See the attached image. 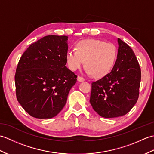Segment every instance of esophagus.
<instances>
[{"mask_svg": "<svg viewBox=\"0 0 154 154\" xmlns=\"http://www.w3.org/2000/svg\"><path fill=\"white\" fill-rule=\"evenodd\" d=\"M77 80L81 82V81H83L85 80V78H83V77L79 76V77H78V78H77Z\"/></svg>", "mask_w": 154, "mask_h": 154, "instance_id": "esophagus-1", "label": "esophagus"}]
</instances>
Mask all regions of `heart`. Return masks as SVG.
Masks as SVG:
<instances>
[{"label": "heart", "instance_id": "b5f03b06", "mask_svg": "<svg viewBox=\"0 0 154 154\" xmlns=\"http://www.w3.org/2000/svg\"><path fill=\"white\" fill-rule=\"evenodd\" d=\"M116 57L115 45L96 39L80 41L76 44V49H70L67 53V63L71 70L79 69L85 61L87 73L97 77L109 73Z\"/></svg>", "mask_w": 154, "mask_h": 154}]
</instances>
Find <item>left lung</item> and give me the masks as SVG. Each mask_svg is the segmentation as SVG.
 <instances>
[{
  "instance_id": "left-lung-1",
  "label": "left lung",
  "mask_w": 154,
  "mask_h": 154,
  "mask_svg": "<svg viewBox=\"0 0 154 154\" xmlns=\"http://www.w3.org/2000/svg\"><path fill=\"white\" fill-rule=\"evenodd\" d=\"M116 63L109 73L91 83L90 103L104 118H115L127 114L139 97L141 69L134 52L118 38Z\"/></svg>"
}]
</instances>
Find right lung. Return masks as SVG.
I'll return each instance as SVG.
<instances>
[{
	"instance_id": "add662e5",
	"label": "right lung",
	"mask_w": 154,
	"mask_h": 154,
	"mask_svg": "<svg viewBox=\"0 0 154 154\" xmlns=\"http://www.w3.org/2000/svg\"><path fill=\"white\" fill-rule=\"evenodd\" d=\"M66 35H46L22 54L15 73L16 95L26 112L51 119L63 109L77 75L69 69Z\"/></svg>"
}]
</instances>
